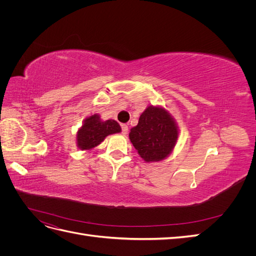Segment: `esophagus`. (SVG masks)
<instances>
[{"instance_id":"1","label":"esophagus","mask_w":256,"mask_h":256,"mask_svg":"<svg viewBox=\"0 0 256 256\" xmlns=\"http://www.w3.org/2000/svg\"><path fill=\"white\" fill-rule=\"evenodd\" d=\"M120 127H122V134H126L128 132V126L126 125V124H122Z\"/></svg>"}]
</instances>
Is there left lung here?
<instances>
[{
  "mask_svg": "<svg viewBox=\"0 0 256 256\" xmlns=\"http://www.w3.org/2000/svg\"><path fill=\"white\" fill-rule=\"evenodd\" d=\"M129 138L140 156L147 162L168 156L178 138L173 118L164 109L150 106L142 113Z\"/></svg>",
  "mask_w": 256,
  "mask_h": 256,
  "instance_id": "8db88e82",
  "label": "left lung"
}]
</instances>
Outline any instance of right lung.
Listing matches in <instances>:
<instances>
[{"mask_svg": "<svg viewBox=\"0 0 256 256\" xmlns=\"http://www.w3.org/2000/svg\"><path fill=\"white\" fill-rule=\"evenodd\" d=\"M118 132H120L118 122L113 120L102 122L98 114H94L84 120L83 126L78 131L76 141L79 148L90 150L102 143L106 136Z\"/></svg>", "mask_w": 256, "mask_h": 256, "instance_id": "obj_1", "label": "right lung"}]
</instances>
